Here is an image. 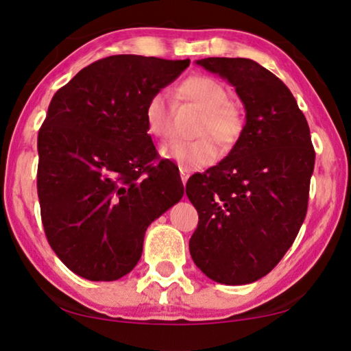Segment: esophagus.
<instances>
[{
  "mask_svg": "<svg viewBox=\"0 0 351 351\" xmlns=\"http://www.w3.org/2000/svg\"><path fill=\"white\" fill-rule=\"evenodd\" d=\"M189 176H190V171H189L187 169H182V167H181V181H182L184 186H186Z\"/></svg>",
  "mask_w": 351,
  "mask_h": 351,
  "instance_id": "esophagus-1",
  "label": "esophagus"
}]
</instances>
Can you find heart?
I'll use <instances>...</instances> for the list:
<instances>
[{
	"label": "heart",
	"instance_id": "heart-1",
	"mask_svg": "<svg viewBox=\"0 0 351 351\" xmlns=\"http://www.w3.org/2000/svg\"><path fill=\"white\" fill-rule=\"evenodd\" d=\"M180 96L203 110L198 136L195 141H170L161 147V154L182 169H201L210 165L218 158V145L230 147L239 141L243 132L241 111L228 102L229 93L221 82L209 75L187 77L180 85ZM148 133L154 138L167 136L171 119V102L169 93L154 91L148 97L144 110ZM207 134H212L210 138Z\"/></svg>",
	"mask_w": 351,
	"mask_h": 351
}]
</instances>
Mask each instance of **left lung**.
I'll return each mask as SVG.
<instances>
[{"instance_id": "left-lung-1", "label": "left lung", "mask_w": 351, "mask_h": 351, "mask_svg": "<svg viewBox=\"0 0 351 351\" xmlns=\"http://www.w3.org/2000/svg\"><path fill=\"white\" fill-rule=\"evenodd\" d=\"M195 63L235 88L246 123L223 161L187 181L199 215L190 255L213 282L252 283L274 269L305 219L316 158L310 127L288 86L251 58Z\"/></svg>"}]
</instances>
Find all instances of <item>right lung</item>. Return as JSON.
I'll use <instances>...</instances> for the list:
<instances>
[{"instance_id":"right-lung-1","label":"right lung","mask_w":351,"mask_h":351,"mask_svg":"<svg viewBox=\"0 0 351 351\" xmlns=\"http://www.w3.org/2000/svg\"><path fill=\"white\" fill-rule=\"evenodd\" d=\"M190 60L111 56L77 73L52 97L38 133L37 190L51 247L86 280L128 274L145 230L182 198L176 165L156 159L148 97Z\"/></svg>"}]
</instances>
